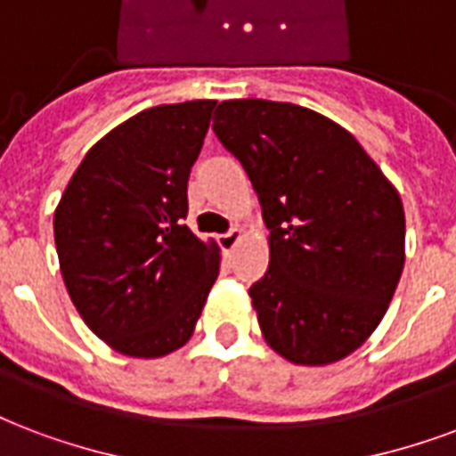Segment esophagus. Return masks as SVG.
<instances>
[{"instance_id":"obj_1","label":"esophagus","mask_w":456,"mask_h":456,"mask_svg":"<svg viewBox=\"0 0 456 456\" xmlns=\"http://www.w3.org/2000/svg\"><path fill=\"white\" fill-rule=\"evenodd\" d=\"M239 239H241V229H239V227L229 229L227 234L217 236V241H220L222 251H232L236 243H239Z\"/></svg>"}]
</instances>
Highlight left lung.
<instances>
[{
    "label": "left lung",
    "mask_w": 456,
    "mask_h": 456,
    "mask_svg": "<svg viewBox=\"0 0 456 456\" xmlns=\"http://www.w3.org/2000/svg\"><path fill=\"white\" fill-rule=\"evenodd\" d=\"M215 135L243 165L270 229L253 308L270 349L297 366L356 352L404 270L397 189L346 128L291 102L227 100Z\"/></svg>",
    "instance_id": "left-lung-1"
}]
</instances>
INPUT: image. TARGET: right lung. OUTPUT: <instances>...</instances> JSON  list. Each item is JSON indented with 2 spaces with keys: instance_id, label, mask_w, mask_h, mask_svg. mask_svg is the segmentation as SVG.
<instances>
[{
  "instance_id": "obj_1",
  "label": "right lung",
  "mask_w": 456,
  "mask_h": 456,
  "mask_svg": "<svg viewBox=\"0 0 456 456\" xmlns=\"http://www.w3.org/2000/svg\"><path fill=\"white\" fill-rule=\"evenodd\" d=\"M215 104H159L112 128L86 152L54 210L66 291L124 356L159 359L189 342L220 273L217 243L183 224Z\"/></svg>"
}]
</instances>
